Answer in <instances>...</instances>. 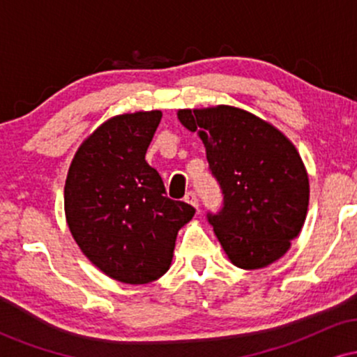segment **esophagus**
I'll return each instance as SVG.
<instances>
[{"instance_id": "obj_1", "label": "esophagus", "mask_w": 357, "mask_h": 357, "mask_svg": "<svg viewBox=\"0 0 357 357\" xmlns=\"http://www.w3.org/2000/svg\"><path fill=\"white\" fill-rule=\"evenodd\" d=\"M184 202L190 203L191 206H195L196 210H198L199 202H198V196H196V192H195V191H188V192H186V196H184Z\"/></svg>"}]
</instances>
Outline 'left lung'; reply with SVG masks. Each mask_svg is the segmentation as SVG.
I'll list each match as a JSON object with an SVG mask.
<instances>
[{
	"label": "left lung",
	"mask_w": 357,
	"mask_h": 357,
	"mask_svg": "<svg viewBox=\"0 0 357 357\" xmlns=\"http://www.w3.org/2000/svg\"><path fill=\"white\" fill-rule=\"evenodd\" d=\"M178 119L206 146L223 204L208 211L225 253L240 268L278 260L301 233L309 206V178L301 155L280 130L230 105L179 110Z\"/></svg>",
	"instance_id": "obj_1"
}]
</instances>
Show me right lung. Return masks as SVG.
<instances>
[{
    "label": "right lung",
    "instance_id": "add662e5",
    "mask_svg": "<svg viewBox=\"0 0 357 357\" xmlns=\"http://www.w3.org/2000/svg\"><path fill=\"white\" fill-rule=\"evenodd\" d=\"M159 110L109 119L77 151L65 181V216L85 257L124 284L165 275L179 228L195 208L166 196L146 162Z\"/></svg>",
    "mask_w": 357,
    "mask_h": 357
}]
</instances>
